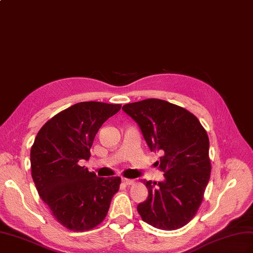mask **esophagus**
Listing matches in <instances>:
<instances>
[{
    "label": "esophagus",
    "instance_id": "esophagus-1",
    "mask_svg": "<svg viewBox=\"0 0 253 253\" xmlns=\"http://www.w3.org/2000/svg\"><path fill=\"white\" fill-rule=\"evenodd\" d=\"M122 182L124 183L125 185H128V186L134 184V180L133 179H129V178H122Z\"/></svg>",
    "mask_w": 253,
    "mask_h": 253
}]
</instances>
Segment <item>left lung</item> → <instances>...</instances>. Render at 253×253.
<instances>
[{"label": "left lung", "mask_w": 253, "mask_h": 253, "mask_svg": "<svg viewBox=\"0 0 253 253\" xmlns=\"http://www.w3.org/2000/svg\"><path fill=\"white\" fill-rule=\"evenodd\" d=\"M137 123L152 152L163 156V182H144L148 197L137 206L143 221L160 230H177L196 215L211 177L210 140L199 120L186 109L161 99L123 106Z\"/></svg>", "instance_id": "8db88e82"}]
</instances>
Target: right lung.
<instances>
[{
  "label": "right lung",
  "instance_id": "add662e5",
  "mask_svg": "<svg viewBox=\"0 0 253 253\" xmlns=\"http://www.w3.org/2000/svg\"><path fill=\"white\" fill-rule=\"evenodd\" d=\"M121 107L98 101L76 103L49 120L31 148L38 194L69 230L87 231L101 223L119 191V176L97 177L80 163L89 159L97 131Z\"/></svg>",
  "mask_w": 253,
  "mask_h": 253
}]
</instances>
